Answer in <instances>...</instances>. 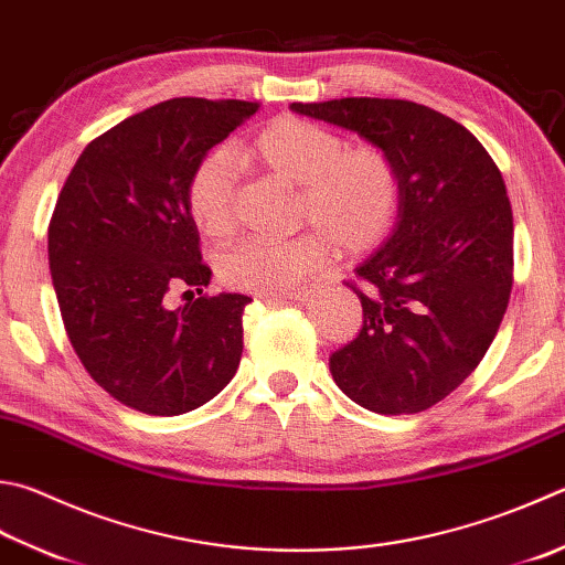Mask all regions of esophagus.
I'll return each mask as SVG.
<instances>
[{"instance_id":"1","label":"esophagus","mask_w":565,"mask_h":565,"mask_svg":"<svg viewBox=\"0 0 565 565\" xmlns=\"http://www.w3.org/2000/svg\"><path fill=\"white\" fill-rule=\"evenodd\" d=\"M305 297H310V290H307V287H302V290L282 292V295H258V300H265V302H287V300H305Z\"/></svg>"}]
</instances>
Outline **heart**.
Returning a JSON list of instances; mask_svg holds the SVG:
<instances>
[{
    "label": "heart",
    "mask_w": 565,
    "mask_h": 565,
    "mask_svg": "<svg viewBox=\"0 0 565 565\" xmlns=\"http://www.w3.org/2000/svg\"><path fill=\"white\" fill-rule=\"evenodd\" d=\"M243 157L287 182L300 184L297 218L312 226L290 241L248 238L218 258V278L236 290L278 295L290 290L327 258L366 253L386 238L398 214L401 179L393 157L379 145H354L302 117H275L243 147ZM236 167L211 152L189 179V211L209 236L236 226Z\"/></svg>",
    "instance_id": "obj_1"
}]
</instances>
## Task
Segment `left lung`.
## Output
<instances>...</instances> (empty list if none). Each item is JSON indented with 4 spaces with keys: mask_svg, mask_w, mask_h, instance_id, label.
I'll return each instance as SVG.
<instances>
[{
    "mask_svg": "<svg viewBox=\"0 0 565 565\" xmlns=\"http://www.w3.org/2000/svg\"><path fill=\"white\" fill-rule=\"evenodd\" d=\"M290 110L361 135L398 167L396 226L347 282L364 324L329 371L361 408L428 411L477 369L507 312L514 216L502 172L467 127L418 103L339 98Z\"/></svg>",
    "mask_w": 565,
    "mask_h": 565,
    "instance_id": "1",
    "label": "left lung"
}]
</instances>
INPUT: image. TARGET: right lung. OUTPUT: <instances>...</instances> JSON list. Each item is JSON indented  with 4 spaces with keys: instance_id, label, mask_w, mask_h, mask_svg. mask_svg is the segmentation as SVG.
Wrapping results in <instances>:
<instances>
[{
    "instance_id": "right-lung-1",
    "label": "right lung",
    "mask_w": 565,
    "mask_h": 565,
    "mask_svg": "<svg viewBox=\"0 0 565 565\" xmlns=\"http://www.w3.org/2000/svg\"><path fill=\"white\" fill-rule=\"evenodd\" d=\"M258 108L206 98L152 105L95 137L58 194L49 268L63 324L93 381L140 413L204 406L241 364L250 297L202 295L169 311L166 292L209 285L189 179Z\"/></svg>"
}]
</instances>
